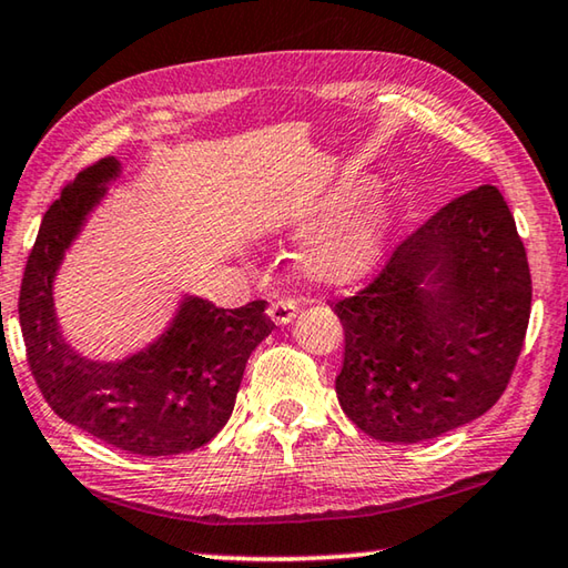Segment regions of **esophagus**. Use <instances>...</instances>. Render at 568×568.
I'll return each mask as SVG.
<instances>
[{"label":"esophagus","mask_w":568,"mask_h":568,"mask_svg":"<svg viewBox=\"0 0 568 568\" xmlns=\"http://www.w3.org/2000/svg\"><path fill=\"white\" fill-rule=\"evenodd\" d=\"M297 303L291 301V297H277V301L267 307V318H271L275 325H287L295 318Z\"/></svg>","instance_id":"esophagus-1"}]
</instances>
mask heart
<instances>
[{"mask_svg":"<svg viewBox=\"0 0 568 568\" xmlns=\"http://www.w3.org/2000/svg\"><path fill=\"white\" fill-rule=\"evenodd\" d=\"M363 175H343L287 210L283 227L291 233L329 225L305 240L297 267L307 281L343 287L368 277L386 255L393 207Z\"/></svg>","mask_w":568,"mask_h":568,"instance_id":"obj_1","label":"heart"}]
</instances>
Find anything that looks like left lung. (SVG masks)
I'll list each match as a JSON object with an SVG mask.
<instances>
[{
    "label": "left lung",
    "mask_w": 568,
    "mask_h": 568,
    "mask_svg": "<svg viewBox=\"0 0 568 568\" xmlns=\"http://www.w3.org/2000/svg\"><path fill=\"white\" fill-rule=\"evenodd\" d=\"M335 313L345 331L335 393L363 434L418 444L484 416L531 313L526 250L501 192L480 185L440 207Z\"/></svg>",
    "instance_id": "obj_1"
}]
</instances>
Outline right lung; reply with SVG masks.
I'll return each mask as SVG.
<instances>
[{
    "label": "right lung",
    "instance_id": "right-lung-1",
    "mask_svg": "<svg viewBox=\"0 0 568 568\" xmlns=\"http://www.w3.org/2000/svg\"><path fill=\"white\" fill-rule=\"evenodd\" d=\"M120 178V160L94 162L44 213L19 291L27 361L52 410L84 434L138 456L187 454L227 423L250 353L273 323L265 301L225 311L185 293L165 331L124 358H90L67 343L57 273Z\"/></svg>",
    "mask_w": 568,
    "mask_h": 568
}]
</instances>
